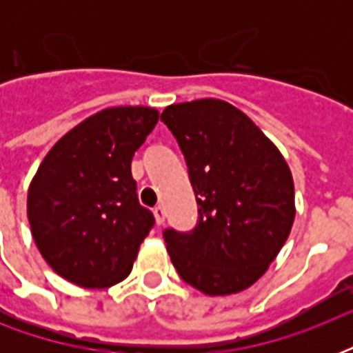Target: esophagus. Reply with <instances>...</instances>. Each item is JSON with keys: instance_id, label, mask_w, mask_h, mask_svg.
Segmentation results:
<instances>
[{"instance_id": "obj_1", "label": "esophagus", "mask_w": 353, "mask_h": 353, "mask_svg": "<svg viewBox=\"0 0 353 353\" xmlns=\"http://www.w3.org/2000/svg\"><path fill=\"white\" fill-rule=\"evenodd\" d=\"M154 216H155V221H157V225H163L165 223V209L157 205L154 209Z\"/></svg>"}]
</instances>
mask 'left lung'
<instances>
[{
	"label": "left lung",
	"instance_id": "1",
	"mask_svg": "<svg viewBox=\"0 0 353 353\" xmlns=\"http://www.w3.org/2000/svg\"><path fill=\"white\" fill-rule=\"evenodd\" d=\"M161 121L181 146L199 207L192 232L165 231L172 263L205 295L240 293L268 271L291 232L290 166L245 113L220 99L172 104Z\"/></svg>",
	"mask_w": 353,
	"mask_h": 353
}]
</instances>
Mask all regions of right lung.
<instances>
[{
	"instance_id": "add662e5",
	"label": "right lung",
	"mask_w": 353,
	"mask_h": 353,
	"mask_svg": "<svg viewBox=\"0 0 353 353\" xmlns=\"http://www.w3.org/2000/svg\"><path fill=\"white\" fill-rule=\"evenodd\" d=\"M159 121L148 106H115L69 130L38 166L27 218L41 256L62 279L102 290L126 279L154 214L139 205L132 159Z\"/></svg>"
}]
</instances>
